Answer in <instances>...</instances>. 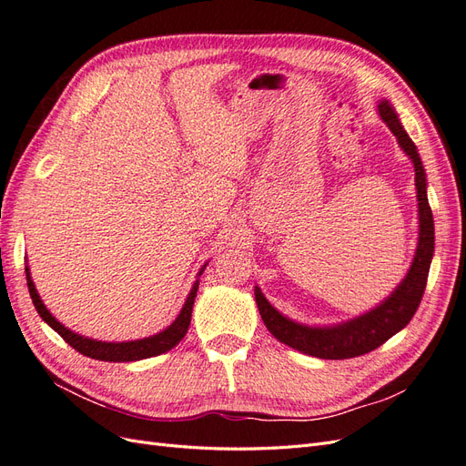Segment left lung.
<instances>
[{"label":"left lung","mask_w":466,"mask_h":466,"mask_svg":"<svg viewBox=\"0 0 466 466\" xmlns=\"http://www.w3.org/2000/svg\"><path fill=\"white\" fill-rule=\"evenodd\" d=\"M379 115L385 120L390 132L397 136L400 147L410 155L416 171V190H418V214H420V238L414 262L408 270L402 284L392 291L389 299H385L373 311L365 313L354 320H348L336 327H303L299 322L286 319L281 313L266 301L262 291L255 288V299L258 305L260 317L266 329L295 350L303 354L322 358V360H348L358 358L373 351L380 344H385L390 336L402 330L408 322L412 320L414 313L424 298L430 264L433 257V216L426 194V173L421 167V159L416 151V146L404 128L400 126L392 106L383 101L379 103Z\"/></svg>","instance_id":"8db88e82"}]
</instances>
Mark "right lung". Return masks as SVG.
Wrapping results in <instances>:
<instances>
[{"mask_svg":"<svg viewBox=\"0 0 466 466\" xmlns=\"http://www.w3.org/2000/svg\"><path fill=\"white\" fill-rule=\"evenodd\" d=\"M25 272H26V286H29L31 299L35 303V309L38 311V315L42 317V320L48 322L50 327L58 332L69 346L79 351V354L98 360V361H137V360H146L151 356L165 354V351L175 348L182 340V338H185V334L190 327L192 305H194L196 291H198V284H200V281H196V284L192 286V291L188 295L185 307H182L180 315L177 317V320L171 324V327L165 329L163 332L144 338V340H134V342H98V340H91V338L72 332L69 329H66L62 322L56 320L50 315L48 309L45 307V303L40 301V295L36 293V288H35L31 274H29V266L25 268Z\"/></svg>","mask_w":466,"mask_h":466,"instance_id":"obj_1","label":"right lung"}]
</instances>
